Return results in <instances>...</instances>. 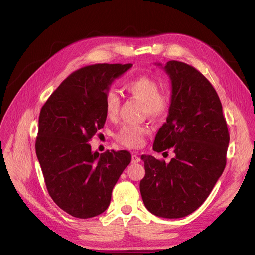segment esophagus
<instances>
[{
	"label": "esophagus",
	"mask_w": 255,
	"mask_h": 255,
	"mask_svg": "<svg viewBox=\"0 0 255 255\" xmlns=\"http://www.w3.org/2000/svg\"><path fill=\"white\" fill-rule=\"evenodd\" d=\"M140 161V157L137 155V154H132V163L133 164H136V163H139Z\"/></svg>",
	"instance_id": "34e87169"
}]
</instances>
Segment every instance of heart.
<instances>
[{"label":"heart","mask_w":255,"mask_h":255,"mask_svg":"<svg viewBox=\"0 0 255 255\" xmlns=\"http://www.w3.org/2000/svg\"><path fill=\"white\" fill-rule=\"evenodd\" d=\"M125 89L130 96L143 102L144 114L154 120L165 118L170 110L171 100L165 92L159 91V85L148 75H140L128 81ZM105 112L109 117H115L119 111L120 99L114 90L106 92L104 99ZM149 128L144 126L123 125L116 134V140L130 149H137L143 144Z\"/></svg>","instance_id":"b5f03b06"}]
</instances>
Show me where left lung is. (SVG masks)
<instances>
[{"label": "left lung", "mask_w": 255, "mask_h": 255, "mask_svg": "<svg viewBox=\"0 0 255 255\" xmlns=\"http://www.w3.org/2000/svg\"><path fill=\"white\" fill-rule=\"evenodd\" d=\"M164 69L171 80V105L153 150L171 148L175 156L166 164L142 155L145 174L139 188L146 210L171 219L195 212L211 194L225 170L230 135L210 81L182 61H168Z\"/></svg>", "instance_id": "1"}]
</instances>
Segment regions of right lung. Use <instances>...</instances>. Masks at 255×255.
<instances>
[{
    "label": "right lung",
    "mask_w": 255,
    "mask_h": 255,
    "mask_svg": "<svg viewBox=\"0 0 255 255\" xmlns=\"http://www.w3.org/2000/svg\"><path fill=\"white\" fill-rule=\"evenodd\" d=\"M132 64L83 67L61 82L39 115L36 154L50 197L61 210L87 219L109 207L113 188L130 163L126 150L92 152L88 143L106 120L112 82Z\"/></svg>",
    "instance_id": "obj_1"
}]
</instances>
